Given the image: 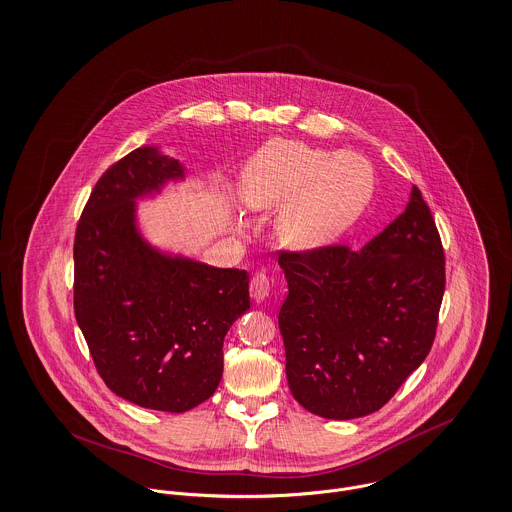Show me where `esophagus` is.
<instances>
[{
  "label": "esophagus",
  "mask_w": 512,
  "mask_h": 512,
  "mask_svg": "<svg viewBox=\"0 0 512 512\" xmlns=\"http://www.w3.org/2000/svg\"><path fill=\"white\" fill-rule=\"evenodd\" d=\"M271 288H273V284L269 281V277L263 275V273L255 275L251 279V284H249V292H251V298L255 302H265L271 296Z\"/></svg>",
  "instance_id": "esophagus-1"
}]
</instances>
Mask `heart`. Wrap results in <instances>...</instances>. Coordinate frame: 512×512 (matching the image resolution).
Wrapping results in <instances>:
<instances>
[{
  "instance_id": "heart-1",
  "label": "heart",
  "mask_w": 512,
  "mask_h": 512,
  "mask_svg": "<svg viewBox=\"0 0 512 512\" xmlns=\"http://www.w3.org/2000/svg\"><path fill=\"white\" fill-rule=\"evenodd\" d=\"M239 200L253 212L279 210L275 233L286 249L318 251L351 228L375 192L371 163L300 141L263 145L239 174Z\"/></svg>"
}]
</instances>
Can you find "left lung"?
I'll use <instances>...</instances> for the list:
<instances>
[{"instance_id": "obj_1", "label": "left lung", "mask_w": 512, "mask_h": 512, "mask_svg": "<svg viewBox=\"0 0 512 512\" xmlns=\"http://www.w3.org/2000/svg\"><path fill=\"white\" fill-rule=\"evenodd\" d=\"M279 312L292 397L351 420L377 412L426 359L446 288L440 233L420 190L361 251L281 253Z\"/></svg>"}]
</instances>
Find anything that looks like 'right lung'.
Wrapping results in <instances>:
<instances>
[{
	"label": "right lung",
	"instance_id": "obj_1",
	"mask_svg": "<svg viewBox=\"0 0 512 512\" xmlns=\"http://www.w3.org/2000/svg\"><path fill=\"white\" fill-rule=\"evenodd\" d=\"M186 167L143 145L98 180L74 239V314L98 373L137 406L186 412L216 393L224 338L249 302V273L155 245L139 200L184 182Z\"/></svg>",
	"mask_w": 512,
	"mask_h": 512
}]
</instances>
